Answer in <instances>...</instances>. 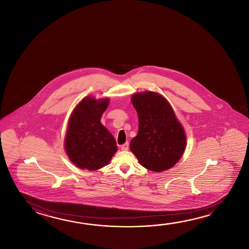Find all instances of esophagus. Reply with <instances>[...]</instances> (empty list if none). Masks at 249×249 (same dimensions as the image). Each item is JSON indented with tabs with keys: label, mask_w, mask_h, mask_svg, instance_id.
Returning a JSON list of instances; mask_svg holds the SVG:
<instances>
[{
	"label": "esophagus",
	"mask_w": 249,
	"mask_h": 249,
	"mask_svg": "<svg viewBox=\"0 0 249 249\" xmlns=\"http://www.w3.org/2000/svg\"><path fill=\"white\" fill-rule=\"evenodd\" d=\"M121 148H122V150L123 151H126L128 149V143L126 142L125 144H123V146L121 147Z\"/></svg>",
	"instance_id": "34e87169"
}]
</instances>
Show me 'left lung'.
<instances>
[{
  "label": "left lung",
  "instance_id": "obj_1",
  "mask_svg": "<svg viewBox=\"0 0 249 249\" xmlns=\"http://www.w3.org/2000/svg\"><path fill=\"white\" fill-rule=\"evenodd\" d=\"M131 102L138 114L139 129L131 141L130 150L151 171L174 167L183 155L187 139L171 105L151 91L133 94Z\"/></svg>",
  "mask_w": 249,
  "mask_h": 249
}]
</instances>
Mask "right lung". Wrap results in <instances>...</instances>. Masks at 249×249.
Wrapping results in <instances>:
<instances>
[{
  "instance_id": "add662e5",
  "label": "right lung",
  "mask_w": 249,
  "mask_h": 249,
  "mask_svg": "<svg viewBox=\"0 0 249 249\" xmlns=\"http://www.w3.org/2000/svg\"><path fill=\"white\" fill-rule=\"evenodd\" d=\"M109 99L88 96L75 107L70 116L65 137V150L76 167L90 171L106 166L117 151L116 142L101 123Z\"/></svg>"
}]
</instances>
